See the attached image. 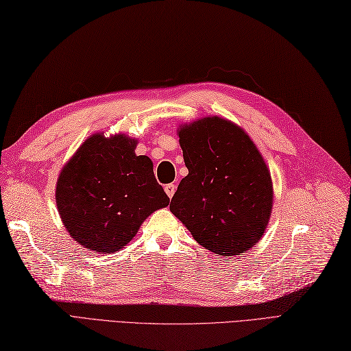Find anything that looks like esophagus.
Wrapping results in <instances>:
<instances>
[{
	"mask_svg": "<svg viewBox=\"0 0 351 351\" xmlns=\"http://www.w3.org/2000/svg\"><path fill=\"white\" fill-rule=\"evenodd\" d=\"M165 192H167V195L169 196V198H173V195H174V192H176V184H173V183L167 184V186H165Z\"/></svg>",
	"mask_w": 351,
	"mask_h": 351,
	"instance_id": "34e87169",
	"label": "esophagus"
}]
</instances>
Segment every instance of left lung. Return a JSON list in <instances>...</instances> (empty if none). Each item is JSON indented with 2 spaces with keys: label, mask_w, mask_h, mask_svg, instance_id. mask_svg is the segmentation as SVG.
I'll use <instances>...</instances> for the list:
<instances>
[{
  "label": "left lung",
  "mask_w": 351,
  "mask_h": 351,
  "mask_svg": "<svg viewBox=\"0 0 351 351\" xmlns=\"http://www.w3.org/2000/svg\"><path fill=\"white\" fill-rule=\"evenodd\" d=\"M189 169L169 210L205 249L244 253L259 243L272 208V182L259 150L240 126L204 117L178 130Z\"/></svg>",
  "instance_id": "1"
}]
</instances>
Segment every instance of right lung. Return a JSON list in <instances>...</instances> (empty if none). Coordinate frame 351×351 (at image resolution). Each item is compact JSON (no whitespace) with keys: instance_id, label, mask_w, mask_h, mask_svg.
Segmentation results:
<instances>
[{"instance_id":"right-lung-1","label":"right lung","mask_w":351,"mask_h":351,"mask_svg":"<svg viewBox=\"0 0 351 351\" xmlns=\"http://www.w3.org/2000/svg\"><path fill=\"white\" fill-rule=\"evenodd\" d=\"M136 140L102 134L84 141L62 168L56 205L66 230L97 253L123 249L153 211L169 198L147 156L135 155Z\"/></svg>"}]
</instances>
